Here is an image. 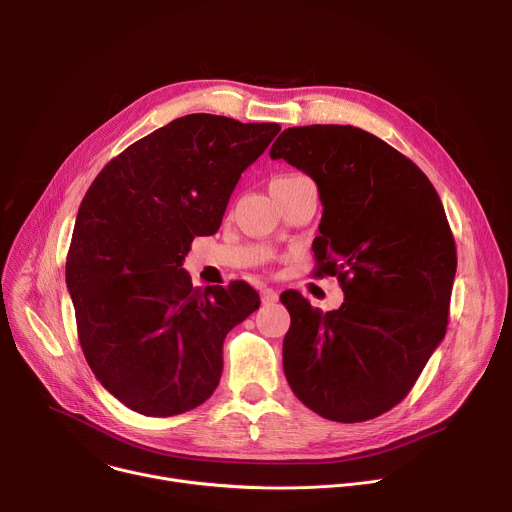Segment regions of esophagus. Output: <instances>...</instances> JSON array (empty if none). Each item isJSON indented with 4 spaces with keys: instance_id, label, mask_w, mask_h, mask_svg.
Instances as JSON below:
<instances>
[{
    "instance_id": "1",
    "label": "esophagus",
    "mask_w": 512,
    "mask_h": 512,
    "mask_svg": "<svg viewBox=\"0 0 512 512\" xmlns=\"http://www.w3.org/2000/svg\"><path fill=\"white\" fill-rule=\"evenodd\" d=\"M277 291L273 287H261V302L263 304H275L277 302Z\"/></svg>"
}]
</instances>
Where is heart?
<instances>
[{
	"label": "heart",
	"mask_w": 512,
	"mask_h": 512,
	"mask_svg": "<svg viewBox=\"0 0 512 512\" xmlns=\"http://www.w3.org/2000/svg\"><path fill=\"white\" fill-rule=\"evenodd\" d=\"M283 178H289V176H279V178H275L273 182H277V180H283Z\"/></svg>",
	"instance_id": "b5f03b06"
}]
</instances>
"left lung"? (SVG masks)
Wrapping results in <instances>:
<instances>
[{
  "instance_id": "left-lung-1",
  "label": "left lung",
  "mask_w": 512,
  "mask_h": 512,
  "mask_svg": "<svg viewBox=\"0 0 512 512\" xmlns=\"http://www.w3.org/2000/svg\"><path fill=\"white\" fill-rule=\"evenodd\" d=\"M306 172L324 206L316 277H338V310L283 291V371L318 415L356 423L401 403L446 336L456 243L427 176L352 125L285 129L269 152Z\"/></svg>"
}]
</instances>
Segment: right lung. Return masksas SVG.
Here are the masks:
<instances>
[{
    "mask_svg": "<svg viewBox=\"0 0 512 512\" xmlns=\"http://www.w3.org/2000/svg\"><path fill=\"white\" fill-rule=\"evenodd\" d=\"M192 113L141 137L87 190L66 255L79 342L99 383L129 409L172 417L204 403L229 330L259 308L245 281L194 289V237L223 223L243 174L279 133Z\"/></svg>",
    "mask_w": 512,
    "mask_h": 512,
    "instance_id": "1",
    "label": "right lung"
}]
</instances>
